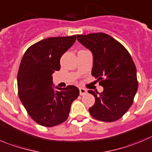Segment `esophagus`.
Masks as SVG:
<instances>
[{
  "mask_svg": "<svg viewBox=\"0 0 152 152\" xmlns=\"http://www.w3.org/2000/svg\"><path fill=\"white\" fill-rule=\"evenodd\" d=\"M79 94H80L81 96L86 95L87 94V90L86 88H79Z\"/></svg>",
  "mask_w": 152,
  "mask_h": 152,
  "instance_id": "obj_1",
  "label": "esophagus"
}]
</instances>
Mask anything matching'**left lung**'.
<instances>
[{
    "label": "left lung",
    "mask_w": 152,
    "mask_h": 152,
    "mask_svg": "<svg viewBox=\"0 0 152 152\" xmlns=\"http://www.w3.org/2000/svg\"><path fill=\"white\" fill-rule=\"evenodd\" d=\"M76 37L92 52L91 75L104 89L100 94L88 91L95 97L89 113L99 121H117L133 104L138 89L135 64L126 48L110 35L94 33Z\"/></svg>",
    "instance_id": "1"
}]
</instances>
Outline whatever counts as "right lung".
Masks as SVG:
<instances>
[{"label":"right lung","mask_w":152,"mask_h":152,"mask_svg":"<svg viewBox=\"0 0 152 152\" xmlns=\"http://www.w3.org/2000/svg\"><path fill=\"white\" fill-rule=\"evenodd\" d=\"M76 35L49 37L30 46L21 61L18 94L27 113L35 122L54 127L64 122L70 106L79 94L74 86L52 88V74L61 68L60 59L73 46Z\"/></svg>","instance_id":"obj_1"}]
</instances>
